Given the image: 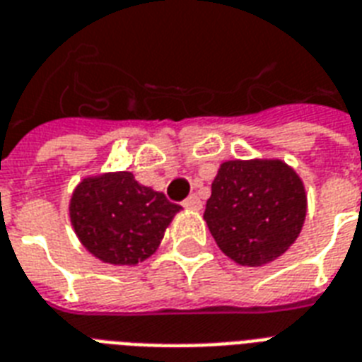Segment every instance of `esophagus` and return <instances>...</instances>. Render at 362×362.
<instances>
[{
  "label": "esophagus",
  "instance_id": "34e87169",
  "mask_svg": "<svg viewBox=\"0 0 362 362\" xmlns=\"http://www.w3.org/2000/svg\"><path fill=\"white\" fill-rule=\"evenodd\" d=\"M184 209H192V210H199L201 209V206H203V201H201V199L197 197V195H195V193H193V195H189V197L187 199H184Z\"/></svg>",
  "mask_w": 362,
  "mask_h": 362
}]
</instances>
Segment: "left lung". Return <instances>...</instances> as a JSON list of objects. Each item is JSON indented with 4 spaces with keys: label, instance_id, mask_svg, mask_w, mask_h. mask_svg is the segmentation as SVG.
<instances>
[{
    "label": "left lung",
    "instance_id": "left-lung-1",
    "mask_svg": "<svg viewBox=\"0 0 362 362\" xmlns=\"http://www.w3.org/2000/svg\"><path fill=\"white\" fill-rule=\"evenodd\" d=\"M304 218L303 180L280 159L221 163L204 209L216 244L244 267H261L286 253Z\"/></svg>",
    "mask_w": 362,
    "mask_h": 362
}]
</instances>
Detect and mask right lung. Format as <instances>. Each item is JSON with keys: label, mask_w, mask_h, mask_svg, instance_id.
<instances>
[{"label": "right lung", "mask_w": 362, "mask_h": 362, "mask_svg": "<svg viewBox=\"0 0 362 362\" xmlns=\"http://www.w3.org/2000/svg\"><path fill=\"white\" fill-rule=\"evenodd\" d=\"M180 209L122 170L84 178L71 197L69 216L82 246L95 257L110 264H136L158 250Z\"/></svg>", "instance_id": "add662e5"}]
</instances>
